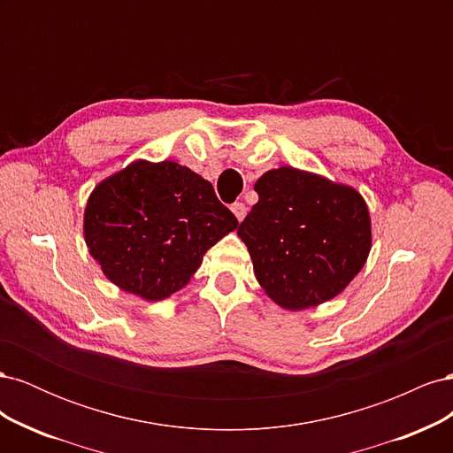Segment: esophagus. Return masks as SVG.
<instances>
[{"mask_svg": "<svg viewBox=\"0 0 453 453\" xmlns=\"http://www.w3.org/2000/svg\"><path fill=\"white\" fill-rule=\"evenodd\" d=\"M232 213L236 215V219L238 221L242 223L243 221V217H245V213H248V208H245V203L243 202H236V203H232Z\"/></svg>", "mask_w": 453, "mask_h": 453, "instance_id": "1", "label": "esophagus"}]
</instances>
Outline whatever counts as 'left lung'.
Returning a JSON list of instances; mask_svg holds the SVG:
<instances>
[{
  "label": "left lung",
  "instance_id": "8db88e82",
  "mask_svg": "<svg viewBox=\"0 0 453 453\" xmlns=\"http://www.w3.org/2000/svg\"><path fill=\"white\" fill-rule=\"evenodd\" d=\"M255 190L238 236L265 293L281 308L306 310L344 291L372 243L357 190L293 166L266 172Z\"/></svg>",
  "mask_w": 453,
  "mask_h": 453
}]
</instances>
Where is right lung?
I'll list each match as a JSON object with an SVG mask.
<instances>
[{
	"label": "right lung",
	"instance_id": "add662e5",
	"mask_svg": "<svg viewBox=\"0 0 453 453\" xmlns=\"http://www.w3.org/2000/svg\"><path fill=\"white\" fill-rule=\"evenodd\" d=\"M236 226L211 183L193 170L135 160L96 185L83 232L109 281L155 303L183 289L203 253Z\"/></svg>",
	"mask_w": 453,
	"mask_h": 453
}]
</instances>
